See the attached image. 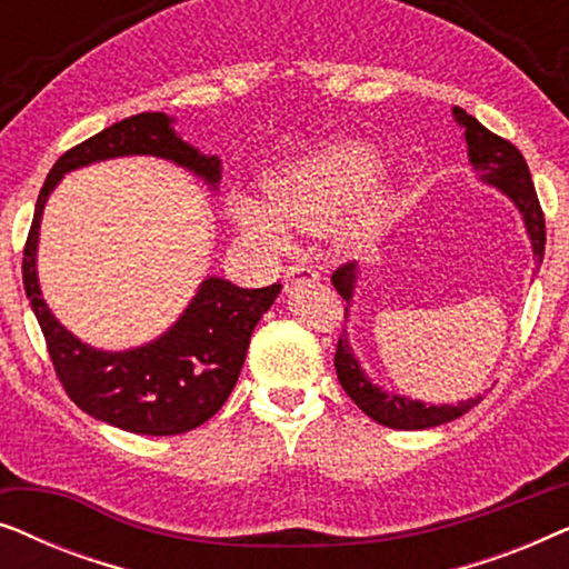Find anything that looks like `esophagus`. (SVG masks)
Wrapping results in <instances>:
<instances>
[{
  "instance_id": "esophagus-1",
  "label": "esophagus",
  "mask_w": 569,
  "mask_h": 569,
  "mask_svg": "<svg viewBox=\"0 0 569 569\" xmlns=\"http://www.w3.org/2000/svg\"><path fill=\"white\" fill-rule=\"evenodd\" d=\"M313 279H318L313 267H308V263H292V267L287 269V274H284V287L290 290V287H295V284L313 282Z\"/></svg>"
}]
</instances>
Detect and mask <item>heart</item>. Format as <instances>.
Wrapping results in <instances>:
<instances>
[{
	"mask_svg": "<svg viewBox=\"0 0 569 569\" xmlns=\"http://www.w3.org/2000/svg\"><path fill=\"white\" fill-rule=\"evenodd\" d=\"M380 168L378 152L365 142H337L306 158L287 162L263 178V199L232 197L230 217L240 232L271 251L287 243L284 228L318 232L339 220L357 204ZM386 217V197L372 193L339 228L341 243L355 246L368 240Z\"/></svg>",
	"mask_w": 569,
	"mask_h": 569,
	"instance_id": "heart-1",
	"label": "heart"
}]
</instances>
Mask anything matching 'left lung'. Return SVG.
<instances>
[{
	"label": "left lung",
	"mask_w": 569,
	"mask_h": 569,
	"mask_svg": "<svg viewBox=\"0 0 569 569\" xmlns=\"http://www.w3.org/2000/svg\"><path fill=\"white\" fill-rule=\"evenodd\" d=\"M456 121L463 127L466 144H469V162L477 170L479 181H485L495 189H500L512 204L518 207L520 217H523L526 232L531 238L533 259L541 263L543 259V246H547V224H543V212L536 197L531 170L526 166V158L520 154L516 144H510L508 139L497 137L487 127L463 111V108H453ZM331 282L337 287V292L347 300V306H352L355 298V284H357V261H349L345 267H339L331 274ZM349 316V308H345ZM333 368H337V378L341 388H345L349 399L360 407L370 419H376L378 425L393 427V430H427V427H438L446 422H453L466 411L477 407L481 401V393L477 399L458 401V403H435L415 401L407 396L383 391V388L372 383L365 376V370L357 362V357L349 347L347 331L339 337L337 357H333Z\"/></svg>",
	"instance_id": "8db88e82"
}]
</instances>
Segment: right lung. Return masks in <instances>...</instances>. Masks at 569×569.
Here are the masks:
<instances>
[{"label":"right lung","instance_id":"obj_1","mask_svg":"<svg viewBox=\"0 0 569 569\" xmlns=\"http://www.w3.org/2000/svg\"><path fill=\"white\" fill-rule=\"evenodd\" d=\"M152 154L176 162L217 189L222 162L201 154L176 134L166 113L129 116L100 134L84 139L53 162L36 201L26 251L22 284L41 323L49 357L69 399L100 422L137 435H181L214 417L238 383L256 323L277 300L282 284L243 290L220 277L199 284L189 308L150 345L103 352L67 331L41 298L36 271L38 230L49 193L64 173L90 162Z\"/></svg>","mask_w":569,"mask_h":569}]
</instances>
